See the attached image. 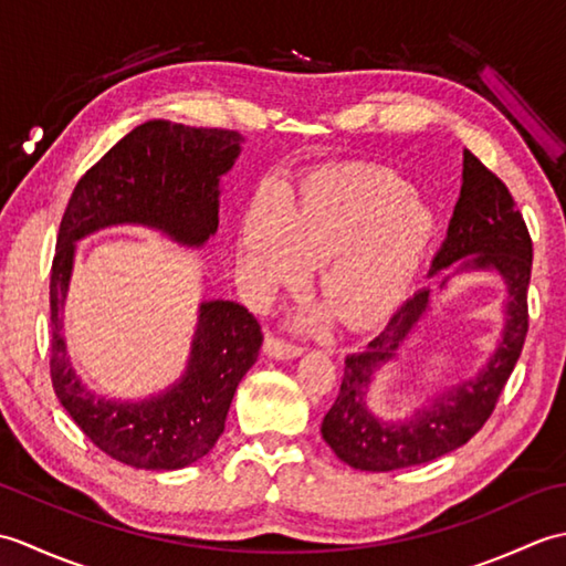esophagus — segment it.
<instances>
[{"label": "esophagus", "instance_id": "34e87169", "mask_svg": "<svg viewBox=\"0 0 566 566\" xmlns=\"http://www.w3.org/2000/svg\"><path fill=\"white\" fill-rule=\"evenodd\" d=\"M302 353H304L302 347L286 343L282 338H276V335H268V338H264V355L272 357V359H294Z\"/></svg>", "mask_w": 566, "mask_h": 566}]
</instances>
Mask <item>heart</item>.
<instances>
[{
  "mask_svg": "<svg viewBox=\"0 0 566 566\" xmlns=\"http://www.w3.org/2000/svg\"><path fill=\"white\" fill-rule=\"evenodd\" d=\"M438 219L403 177L377 165L308 172L290 203L260 195L238 233V264L270 292L302 282L321 262L318 284L347 328L387 321L423 270Z\"/></svg>",
  "mask_w": 566,
  "mask_h": 566,
  "instance_id": "heart-1",
  "label": "heart"
}]
</instances>
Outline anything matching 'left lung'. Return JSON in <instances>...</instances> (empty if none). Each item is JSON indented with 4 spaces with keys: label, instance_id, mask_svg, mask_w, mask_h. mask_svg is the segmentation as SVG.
<instances>
[{
    "label": "left lung",
    "instance_id": "left-lung-1",
    "mask_svg": "<svg viewBox=\"0 0 566 566\" xmlns=\"http://www.w3.org/2000/svg\"><path fill=\"white\" fill-rule=\"evenodd\" d=\"M531 268L533 243L511 191L464 150L460 199L454 203L448 238L432 260L430 276H440V292L460 274L499 276L503 282V328L494 353L474 377L442 384L411 416L381 418L371 411L367 403L371 381L399 357L432 311L430 286L418 290L365 350L345 357L340 394L321 426L331 450L359 472H394L462 448L486 423L521 357L527 333Z\"/></svg>",
    "mask_w": 566,
    "mask_h": 566
}]
</instances>
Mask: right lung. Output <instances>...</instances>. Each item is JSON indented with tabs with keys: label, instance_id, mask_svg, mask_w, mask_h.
Segmentation results:
<instances>
[{
	"label": "right lung",
	"instance_id": "right-lung-1",
	"mask_svg": "<svg viewBox=\"0 0 566 566\" xmlns=\"http://www.w3.org/2000/svg\"><path fill=\"white\" fill-rule=\"evenodd\" d=\"M243 140L235 130L153 118L84 172L60 221L51 272L53 389L84 436L128 467L172 472L211 452L240 379L255 365L262 331L245 306L201 302L182 377L138 401L97 394L77 375L63 335L75 243L104 228L143 226L177 245L203 248L219 231L221 177Z\"/></svg>",
	"mask_w": 566,
	"mask_h": 566
}]
</instances>
